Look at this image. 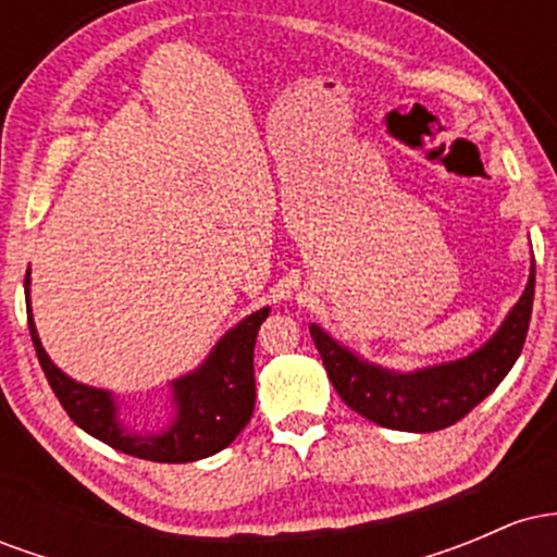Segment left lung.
<instances>
[{
  "label": "left lung",
  "mask_w": 557,
  "mask_h": 557,
  "mask_svg": "<svg viewBox=\"0 0 557 557\" xmlns=\"http://www.w3.org/2000/svg\"><path fill=\"white\" fill-rule=\"evenodd\" d=\"M534 304V261L529 285L503 327L476 354L443 367L395 374L356 359L324 330L311 324L319 356L337 395L363 419L387 430L437 432L456 424L503 382L519 359Z\"/></svg>",
  "instance_id": "1"
}]
</instances>
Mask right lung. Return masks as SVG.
Listing matches in <instances>:
<instances>
[{
  "label": "right lung",
  "instance_id": "1",
  "mask_svg": "<svg viewBox=\"0 0 557 557\" xmlns=\"http://www.w3.org/2000/svg\"><path fill=\"white\" fill-rule=\"evenodd\" d=\"M25 309H28V330L38 363H41L57 400L81 430L94 434L96 440L114 450L144 458V461L188 463L220 453L251 421L253 400H257L253 345H257L261 322L270 317V309H261L243 319L238 327L230 330L216 343L201 369L172 382L177 417L168 432L149 434V437L133 434L120 424L112 393L78 385L49 361L47 350L41 348V341L36 335L34 317H30L28 272H25Z\"/></svg>",
  "mask_w": 557,
  "mask_h": 557
}]
</instances>
